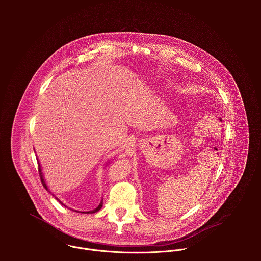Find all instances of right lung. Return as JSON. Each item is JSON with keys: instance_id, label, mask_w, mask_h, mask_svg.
Wrapping results in <instances>:
<instances>
[{"instance_id": "obj_1", "label": "right lung", "mask_w": 261, "mask_h": 261, "mask_svg": "<svg viewBox=\"0 0 261 261\" xmlns=\"http://www.w3.org/2000/svg\"><path fill=\"white\" fill-rule=\"evenodd\" d=\"M39 168H38V170H39V174H40V178H41V181H42V185H43V187L46 189V190H48V188H47V186H46V184H45V180H44V178H43V174H42V170H41V166H40V164H39V166H38ZM58 199V198H57ZM59 200V199H58ZM61 202V201H60ZM62 203V202H61ZM102 205H103V200H101V202H100V204L95 208V210H93V211H90V212H86L87 214H93V213H96V212H98L101 207H102ZM82 213H85V212H82Z\"/></svg>"}]
</instances>
